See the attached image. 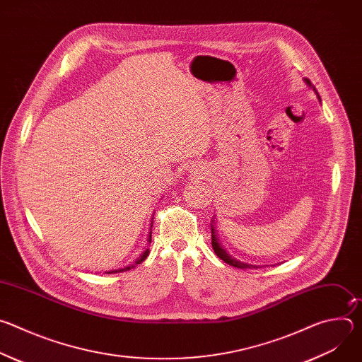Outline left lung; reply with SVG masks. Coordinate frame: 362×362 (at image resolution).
Listing matches in <instances>:
<instances>
[{
  "label": "left lung",
  "mask_w": 362,
  "mask_h": 362,
  "mask_svg": "<svg viewBox=\"0 0 362 362\" xmlns=\"http://www.w3.org/2000/svg\"><path fill=\"white\" fill-rule=\"evenodd\" d=\"M303 81L306 83V86H309L311 87L315 93H317V95H318V98L321 100V97H320V94H318V91H317V88L313 86V83L309 81L308 78H303ZM211 230H212V247H214V250H215V253L221 257V259L223 261V262H226L228 265H230V267H235V268H238V269H252V268H257L256 265H250V264H245V262H240V261H238V259H235V257H232L223 247H222V245L219 243V240H218V238H216V229H215V218L211 221Z\"/></svg>",
  "instance_id": "left-lung-1"
}]
</instances>
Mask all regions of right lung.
<instances>
[{
    "label": "right lung",
    "mask_w": 362,
    "mask_h": 362,
    "mask_svg": "<svg viewBox=\"0 0 362 362\" xmlns=\"http://www.w3.org/2000/svg\"><path fill=\"white\" fill-rule=\"evenodd\" d=\"M151 242V229H150V236H148V243ZM148 249H146L139 257H137V259L134 261V264L133 265H130V267H126V268H122V269H115V271H109V272H106V274H117V272H126V271H130V269H133L136 265H140L144 259H146V257L148 256Z\"/></svg>",
    "instance_id": "right-lung-1"
}]
</instances>
